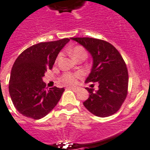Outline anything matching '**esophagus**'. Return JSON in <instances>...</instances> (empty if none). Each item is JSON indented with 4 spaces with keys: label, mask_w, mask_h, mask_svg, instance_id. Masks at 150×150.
Segmentation results:
<instances>
[{
    "label": "esophagus",
    "mask_w": 150,
    "mask_h": 150,
    "mask_svg": "<svg viewBox=\"0 0 150 150\" xmlns=\"http://www.w3.org/2000/svg\"><path fill=\"white\" fill-rule=\"evenodd\" d=\"M68 88L70 89V90H72L73 91H74V92H78L79 90H80V87H74V86H70V87H68Z\"/></svg>",
    "instance_id": "esophagus-1"
}]
</instances>
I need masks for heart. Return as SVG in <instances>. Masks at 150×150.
<instances>
[{"label":"heart","mask_w":150,"mask_h":150,"mask_svg":"<svg viewBox=\"0 0 150 150\" xmlns=\"http://www.w3.org/2000/svg\"><path fill=\"white\" fill-rule=\"evenodd\" d=\"M71 56L74 59H77L80 57H87V52L81 46H76L72 50L71 52ZM60 57V56H59ZM58 57V58H59ZM82 76L80 73H75V74H71V73H65L60 76V80L62 83L65 84H75L77 82L78 79H80Z\"/></svg>","instance_id":"heart-1"}]
</instances>
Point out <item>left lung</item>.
I'll return each instance as SVG.
<instances>
[{
	"label": "left lung",
	"mask_w": 150,
	"mask_h": 150,
	"mask_svg": "<svg viewBox=\"0 0 150 150\" xmlns=\"http://www.w3.org/2000/svg\"><path fill=\"white\" fill-rule=\"evenodd\" d=\"M88 50L93 64L86 83L98 82L99 90L90 93L83 105L96 117H106L120 109L128 93V70L124 60L114 46L96 38H72Z\"/></svg>",
	"instance_id": "obj_1"
}]
</instances>
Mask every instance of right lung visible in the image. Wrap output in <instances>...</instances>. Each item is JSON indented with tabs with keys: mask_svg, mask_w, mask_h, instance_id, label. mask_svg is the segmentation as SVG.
<instances>
[{
	"mask_svg": "<svg viewBox=\"0 0 150 150\" xmlns=\"http://www.w3.org/2000/svg\"><path fill=\"white\" fill-rule=\"evenodd\" d=\"M69 38L42 42L23 50L13 65L9 81L11 100L17 111L28 118L39 120L47 115L60 100L64 88H46L42 77L53 68Z\"/></svg>",
	"mask_w": 150,
	"mask_h": 150,
	"instance_id": "obj_1",
	"label": "right lung"
}]
</instances>
